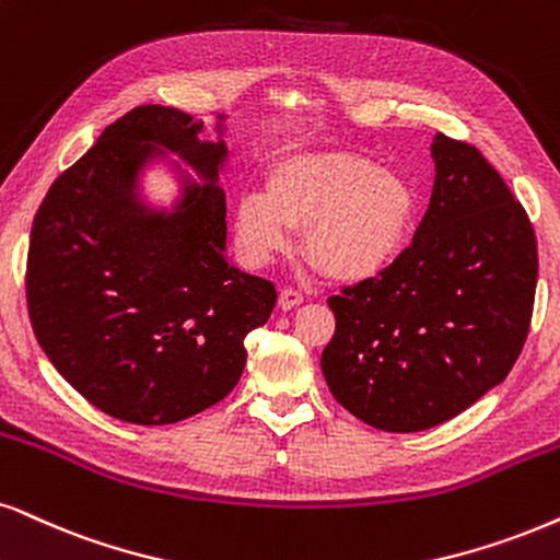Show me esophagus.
I'll return each instance as SVG.
<instances>
[{"mask_svg": "<svg viewBox=\"0 0 560 560\" xmlns=\"http://www.w3.org/2000/svg\"><path fill=\"white\" fill-rule=\"evenodd\" d=\"M302 302H304V294L300 292V289H292V287L281 289V294H279V307L281 310H294L296 304H302Z\"/></svg>", "mask_w": 560, "mask_h": 560, "instance_id": "1", "label": "esophagus"}]
</instances>
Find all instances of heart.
I'll use <instances>...</instances> for the list:
<instances>
[{"mask_svg":"<svg viewBox=\"0 0 560 560\" xmlns=\"http://www.w3.org/2000/svg\"><path fill=\"white\" fill-rule=\"evenodd\" d=\"M416 194L393 170L351 152H304L273 162L266 190L235 207V243L250 266H266L304 230V253L336 279H364L406 243Z\"/></svg>","mask_w":560,"mask_h":560,"instance_id":"heart-1","label":"heart"}]
</instances>
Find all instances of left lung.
I'll return each mask as SVG.
<instances>
[{"label":"left lung","instance_id":"1","mask_svg":"<svg viewBox=\"0 0 560 560\" xmlns=\"http://www.w3.org/2000/svg\"><path fill=\"white\" fill-rule=\"evenodd\" d=\"M436 178L413 240L328 304L332 398L382 431L455 419L512 370L533 323L537 240L478 147L436 133Z\"/></svg>","mask_w":560,"mask_h":560}]
</instances>
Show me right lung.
<instances>
[{
	"mask_svg": "<svg viewBox=\"0 0 560 560\" xmlns=\"http://www.w3.org/2000/svg\"><path fill=\"white\" fill-rule=\"evenodd\" d=\"M165 105H139L51 183L27 247V315L40 349L84 400L118 421L165 427L230 395L245 336L273 313L276 289L224 256L228 203L214 186L222 141ZM154 143L210 183L175 215L132 198Z\"/></svg>",
	"mask_w": 560,
	"mask_h": 560,
	"instance_id": "right-lung-1",
	"label": "right lung"
}]
</instances>
